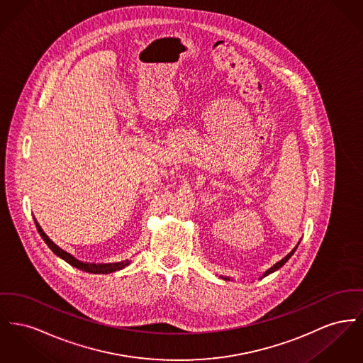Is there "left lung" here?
<instances>
[{
    "instance_id": "1",
    "label": "left lung",
    "mask_w": 363,
    "mask_h": 363,
    "mask_svg": "<svg viewBox=\"0 0 363 363\" xmlns=\"http://www.w3.org/2000/svg\"><path fill=\"white\" fill-rule=\"evenodd\" d=\"M298 244H300V241H298V245H296V247H295V248H294L288 255L285 256V257H282L279 262H277L274 266H272L269 270H266V272L259 277V279H262V278L266 277V276H269V274H272V273H274V272H277L278 269H281V267H282V266L289 260V257L295 254V251H296ZM220 278H222V279H225V281H230V277H226V276H220Z\"/></svg>"
}]
</instances>
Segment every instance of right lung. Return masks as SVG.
Instances as JSON below:
<instances>
[{
  "instance_id": "1",
  "label": "right lung",
  "mask_w": 363,
  "mask_h": 363,
  "mask_svg": "<svg viewBox=\"0 0 363 363\" xmlns=\"http://www.w3.org/2000/svg\"><path fill=\"white\" fill-rule=\"evenodd\" d=\"M34 222H35V226H37L38 233L43 237V240L46 242V245L55 252V255L62 257L67 263H69L72 267H77V269H79V270H82V272L93 273V274H109V273H113V272H118V270L125 269L126 266H128V264L131 263L128 259L122 260V262H116V263H89V262H82V260L77 259L75 256L68 254L65 250H62L59 245H56V244L46 235V233L43 232V228L40 226V223L37 222L35 218H34Z\"/></svg>"
}]
</instances>
